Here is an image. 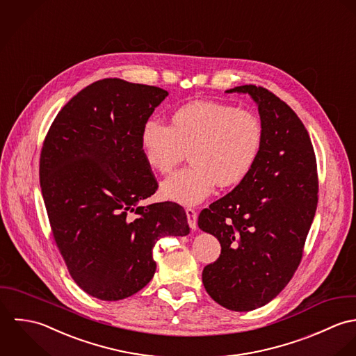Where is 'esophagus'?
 Masks as SVG:
<instances>
[{"instance_id": "esophagus-1", "label": "esophagus", "mask_w": 356, "mask_h": 356, "mask_svg": "<svg viewBox=\"0 0 356 356\" xmlns=\"http://www.w3.org/2000/svg\"><path fill=\"white\" fill-rule=\"evenodd\" d=\"M186 214H187V220H188V225L191 229L197 228V212L193 208H187L186 209Z\"/></svg>"}]
</instances>
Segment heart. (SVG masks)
Masks as SVG:
<instances>
[{"label": "heart", "instance_id": "heart-1", "mask_svg": "<svg viewBox=\"0 0 356 356\" xmlns=\"http://www.w3.org/2000/svg\"><path fill=\"white\" fill-rule=\"evenodd\" d=\"M263 125L250 111L217 102H193L176 108L166 125L156 118L144 122L143 155L151 169L170 173L190 155L191 166L162 183V195L183 205L204 201L217 183L234 187L253 169L263 145Z\"/></svg>", "mask_w": 356, "mask_h": 356}]
</instances>
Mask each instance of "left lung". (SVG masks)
Masks as SVG:
<instances>
[{"label": "left lung", "instance_id": "1", "mask_svg": "<svg viewBox=\"0 0 356 356\" xmlns=\"http://www.w3.org/2000/svg\"><path fill=\"white\" fill-rule=\"evenodd\" d=\"M227 92L259 104L263 145L246 179L204 209L198 225L221 245L202 273L208 294L242 312L270 302L293 278L318 205V172L309 135L284 100L256 85Z\"/></svg>", "mask_w": 356, "mask_h": 356}]
</instances>
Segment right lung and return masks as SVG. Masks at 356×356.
I'll use <instances>...</instances> for the list:
<instances>
[{
	"label": "right lung",
	"instance_id": "obj_1",
	"mask_svg": "<svg viewBox=\"0 0 356 356\" xmlns=\"http://www.w3.org/2000/svg\"><path fill=\"white\" fill-rule=\"evenodd\" d=\"M168 92L120 78L96 81L59 111L40 156V183L54 239L74 282L117 301L148 284L152 248L190 232L175 202L138 204L158 190L144 159V122Z\"/></svg>",
	"mask_w": 356,
	"mask_h": 356
}]
</instances>
